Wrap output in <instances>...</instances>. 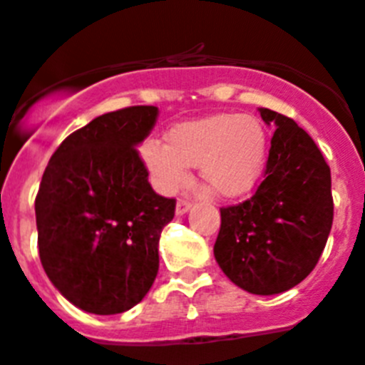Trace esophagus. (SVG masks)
<instances>
[{
  "label": "esophagus",
  "mask_w": 365,
  "mask_h": 365,
  "mask_svg": "<svg viewBox=\"0 0 365 365\" xmlns=\"http://www.w3.org/2000/svg\"><path fill=\"white\" fill-rule=\"evenodd\" d=\"M190 208H192V202H190L188 199H179V201H177V215H185Z\"/></svg>",
  "instance_id": "esophagus-1"
}]
</instances>
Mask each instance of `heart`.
Wrapping results in <instances>:
<instances>
[{
    "mask_svg": "<svg viewBox=\"0 0 365 365\" xmlns=\"http://www.w3.org/2000/svg\"><path fill=\"white\" fill-rule=\"evenodd\" d=\"M267 135L248 115H214L175 125L164 144L146 143L143 159L151 182L173 193L188 182V168L199 166L201 179L221 197L250 192L265 166Z\"/></svg>",
    "mask_w": 365,
    "mask_h": 365,
    "instance_id": "b5f03b06",
    "label": "heart"
}]
</instances>
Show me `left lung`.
Here are the masks:
<instances>
[{
  "instance_id": "1",
  "label": "left lung",
  "mask_w": 365,
  "mask_h": 365,
  "mask_svg": "<svg viewBox=\"0 0 365 365\" xmlns=\"http://www.w3.org/2000/svg\"><path fill=\"white\" fill-rule=\"evenodd\" d=\"M276 125L263 180L252 197L222 206L214 254L222 272L252 294H279L307 278L333 227L331 168L292 118L261 108Z\"/></svg>"
}]
</instances>
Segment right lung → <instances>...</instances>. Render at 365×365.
Segmentation results:
<instances>
[{
  "instance_id": "1",
  "label": "right lung",
  "mask_w": 365,
  "mask_h": 365,
  "mask_svg": "<svg viewBox=\"0 0 365 365\" xmlns=\"http://www.w3.org/2000/svg\"><path fill=\"white\" fill-rule=\"evenodd\" d=\"M155 106H131L93 118L51 157L36 208L45 274L73 305L118 314L137 305L159 272V237L175 199L148 182L140 144Z\"/></svg>"
}]
</instances>
